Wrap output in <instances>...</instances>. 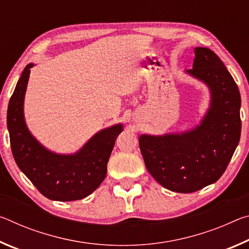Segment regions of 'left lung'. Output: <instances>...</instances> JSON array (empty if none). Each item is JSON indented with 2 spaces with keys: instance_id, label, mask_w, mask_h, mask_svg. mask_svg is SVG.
<instances>
[{
  "instance_id": "obj_1",
  "label": "left lung",
  "mask_w": 249,
  "mask_h": 249,
  "mask_svg": "<svg viewBox=\"0 0 249 249\" xmlns=\"http://www.w3.org/2000/svg\"><path fill=\"white\" fill-rule=\"evenodd\" d=\"M192 77L209 87L210 108L200 125L183 133L141 135L149 174L168 190L191 193L221 178L241 138V94L229 70L212 50L195 48Z\"/></svg>"
}]
</instances>
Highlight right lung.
<instances>
[{
    "label": "right lung",
    "mask_w": 249,
    "mask_h": 249,
    "mask_svg": "<svg viewBox=\"0 0 249 249\" xmlns=\"http://www.w3.org/2000/svg\"><path fill=\"white\" fill-rule=\"evenodd\" d=\"M28 64L20 74L7 108V128L14 159L41 195L54 201H75L91 195L103 182L116 137L123 130L117 124L100 130L75 154L53 153L29 132L24 119V98Z\"/></svg>",
    "instance_id": "1"
}]
</instances>
